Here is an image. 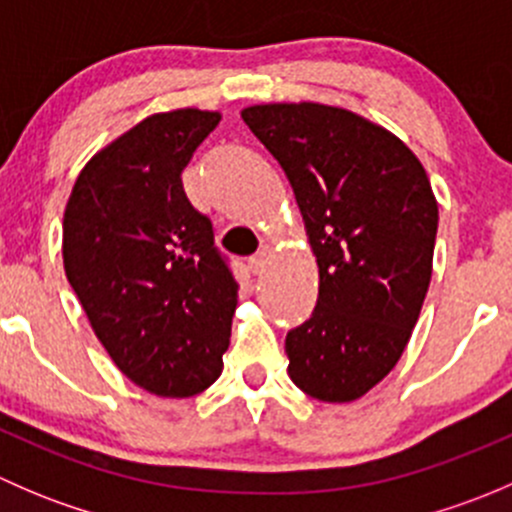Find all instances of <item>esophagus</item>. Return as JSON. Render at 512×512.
Instances as JSON below:
<instances>
[{
  "mask_svg": "<svg viewBox=\"0 0 512 512\" xmlns=\"http://www.w3.org/2000/svg\"><path fill=\"white\" fill-rule=\"evenodd\" d=\"M265 262H267V250H260L247 260V267H250L252 275H260V272L265 270Z\"/></svg>",
  "mask_w": 512,
  "mask_h": 512,
  "instance_id": "1",
  "label": "esophagus"
}]
</instances>
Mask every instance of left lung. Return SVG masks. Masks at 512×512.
<instances>
[{"mask_svg": "<svg viewBox=\"0 0 512 512\" xmlns=\"http://www.w3.org/2000/svg\"><path fill=\"white\" fill-rule=\"evenodd\" d=\"M242 121L285 170L319 267L312 317L287 334L289 379L356 401L396 366L433 270L438 205L421 160L347 108L262 103Z\"/></svg>", "mask_w": 512, "mask_h": 512, "instance_id": "left-lung-1", "label": "left lung"}]
</instances>
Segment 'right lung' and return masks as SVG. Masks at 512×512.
Here are the masks:
<instances>
[{"instance_id": "1", "label": "right lung", "mask_w": 512, "mask_h": 512, "mask_svg": "<svg viewBox=\"0 0 512 512\" xmlns=\"http://www.w3.org/2000/svg\"><path fill=\"white\" fill-rule=\"evenodd\" d=\"M218 111L153 113L96 153L64 210V270L91 329L136 386L208 389L230 347L237 282L180 173Z\"/></svg>"}]
</instances>
